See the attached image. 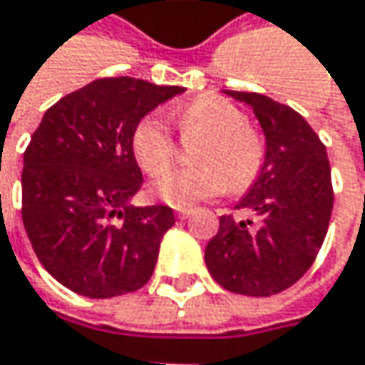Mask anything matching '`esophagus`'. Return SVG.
<instances>
[{"label": "esophagus", "instance_id": "esophagus-1", "mask_svg": "<svg viewBox=\"0 0 365 365\" xmlns=\"http://www.w3.org/2000/svg\"><path fill=\"white\" fill-rule=\"evenodd\" d=\"M192 213H194V209H178V217H182V220L190 217Z\"/></svg>", "mask_w": 365, "mask_h": 365}]
</instances>
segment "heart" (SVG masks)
Listing matches in <instances>:
<instances>
[{"mask_svg":"<svg viewBox=\"0 0 365 365\" xmlns=\"http://www.w3.org/2000/svg\"><path fill=\"white\" fill-rule=\"evenodd\" d=\"M173 115L183 135H205L194 154L198 167L165 169L173 160L175 141L160 113L141 118L130 137L133 154L143 171L165 169L154 180L160 200L187 209L202 198L222 194L228 185L241 190L254 182L264 163V148L237 106L209 95L173 111Z\"/></svg>","mask_w":365,"mask_h":365,"instance_id":"b5f03b06","label":"heart"}]
</instances>
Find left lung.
<instances>
[{
    "label": "left lung",
    "instance_id": "obj_1",
    "mask_svg": "<svg viewBox=\"0 0 365 365\" xmlns=\"http://www.w3.org/2000/svg\"><path fill=\"white\" fill-rule=\"evenodd\" d=\"M226 95L254 110L266 154L255 182L237 202L254 220L222 215L205 262L224 289L272 296L292 287L324 245L334 207L328 152L298 111L257 93Z\"/></svg>",
    "mask_w": 365,
    "mask_h": 365
}]
</instances>
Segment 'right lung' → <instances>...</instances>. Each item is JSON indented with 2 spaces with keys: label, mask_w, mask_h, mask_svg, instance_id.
Masks as SVG:
<instances>
[{
  "label": "right lung",
  "mask_w": 365,
  "mask_h": 365,
  "mask_svg": "<svg viewBox=\"0 0 365 365\" xmlns=\"http://www.w3.org/2000/svg\"><path fill=\"white\" fill-rule=\"evenodd\" d=\"M180 93L101 78L43 113L23 158V224L41 266L67 289L113 298L150 281L175 215L167 205H130L143 183L130 137Z\"/></svg>",
  "instance_id": "add662e5"
}]
</instances>
